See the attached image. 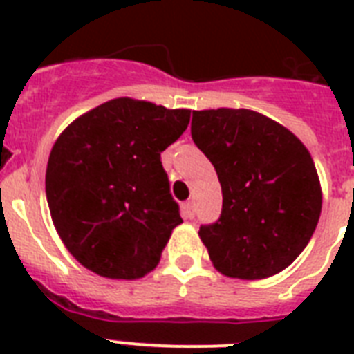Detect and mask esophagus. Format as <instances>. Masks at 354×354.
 <instances>
[{"label":"esophagus","mask_w":354,"mask_h":354,"mask_svg":"<svg viewBox=\"0 0 354 354\" xmlns=\"http://www.w3.org/2000/svg\"><path fill=\"white\" fill-rule=\"evenodd\" d=\"M182 215L185 216V218H193L194 216L193 202H185V204H182Z\"/></svg>","instance_id":"1"}]
</instances>
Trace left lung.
<instances>
[{
	"label": "left lung",
	"instance_id": "obj_1",
	"mask_svg": "<svg viewBox=\"0 0 354 354\" xmlns=\"http://www.w3.org/2000/svg\"><path fill=\"white\" fill-rule=\"evenodd\" d=\"M191 136L213 163L222 213L200 226V239L221 274L264 279L305 250L322 213V187L299 139L253 110L193 112Z\"/></svg>",
	"mask_w": 354,
	"mask_h": 354
}]
</instances>
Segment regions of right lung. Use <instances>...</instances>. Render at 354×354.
I'll use <instances>...</instances> for the list:
<instances>
[{
  "mask_svg": "<svg viewBox=\"0 0 354 354\" xmlns=\"http://www.w3.org/2000/svg\"><path fill=\"white\" fill-rule=\"evenodd\" d=\"M189 119L191 110L121 97L58 136L47 161V204L58 235L84 268L139 279L158 266L182 224L161 152Z\"/></svg>",
  "mask_w": 354,
  "mask_h": 354,
  "instance_id": "right-lung-1",
  "label": "right lung"
}]
</instances>
